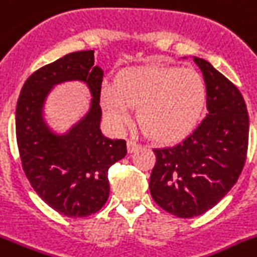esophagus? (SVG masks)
Segmentation results:
<instances>
[{
	"instance_id": "1",
	"label": "esophagus",
	"mask_w": 257,
	"mask_h": 257,
	"mask_svg": "<svg viewBox=\"0 0 257 257\" xmlns=\"http://www.w3.org/2000/svg\"><path fill=\"white\" fill-rule=\"evenodd\" d=\"M126 146H128V152H129V153L136 152L137 149L141 148V145H140L139 142L133 141V140H128V142H126Z\"/></svg>"
}]
</instances>
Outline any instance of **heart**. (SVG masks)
Wrapping results in <instances>:
<instances>
[{"label": "heart", "instance_id": "heart-1", "mask_svg": "<svg viewBox=\"0 0 257 257\" xmlns=\"http://www.w3.org/2000/svg\"><path fill=\"white\" fill-rule=\"evenodd\" d=\"M206 103L205 79L195 69L142 66L126 69L100 91L103 113L115 132L132 121L133 108L153 139L175 141L188 135Z\"/></svg>", "mask_w": 257, "mask_h": 257}]
</instances>
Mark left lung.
Here are the masks:
<instances>
[{
	"label": "left lung",
	"instance_id": "1",
	"mask_svg": "<svg viewBox=\"0 0 257 257\" xmlns=\"http://www.w3.org/2000/svg\"><path fill=\"white\" fill-rule=\"evenodd\" d=\"M193 61L205 79L208 113L183 142L154 149L149 183L154 201L179 218L217 205L238 180L248 149V112L238 87L210 62Z\"/></svg>",
	"mask_w": 257,
	"mask_h": 257
}]
</instances>
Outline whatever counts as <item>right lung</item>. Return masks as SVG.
Listing matches in <instances>:
<instances>
[{"mask_svg": "<svg viewBox=\"0 0 257 257\" xmlns=\"http://www.w3.org/2000/svg\"><path fill=\"white\" fill-rule=\"evenodd\" d=\"M83 81L90 90V109L66 134L57 135L44 120L46 96L56 84ZM103 70L94 65V51L73 52L43 66L25 82L15 112L19 155L32 188L56 212L87 217L109 196L108 169L126 155L125 140L100 131Z\"/></svg>", "mask_w": 257, "mask_h": 257, "instance_id": "1", "label": "right lung"}]
</instances>
